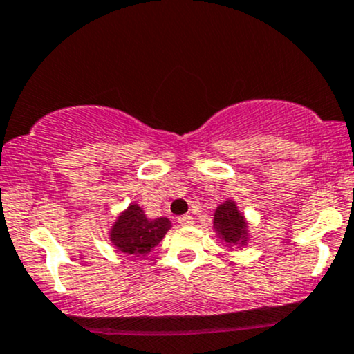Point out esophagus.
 Listing matches in <instances>:
<instances>
[{
  "mask_svg": "<svg viewBox=\"0 0 354 354\" xmlns=\"http://www.w3.org/2000/svg\"><path fill=\"white\" fill-rule=\"evenodd\" d=\"M178 223H180L181 225H193L194 224V218L191 214L180 216V218H178Z\"/></svg>",
  "mask_w": 354,
  "mask_h": 354,
  "instance_id": "34e87169",
  "label": "esophagus"
}]
</instances>
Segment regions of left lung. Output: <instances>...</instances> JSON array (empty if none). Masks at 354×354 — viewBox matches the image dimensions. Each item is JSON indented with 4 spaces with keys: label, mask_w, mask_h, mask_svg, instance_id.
<instances>
[{
    "label": "left lung",
    "mask_w": 354,
    "mask_h": 354,
    "mask_svg": "<svg viewBox=\"0 0 354 354\" xmlns=\"http://www.w3.org/2000/svg\"><path fill=\"white\" fill-rule=\"evenodd\" d=\"M214 227L227 244H239L244 242L245 237V223L241 212L234 206V203L227 201L216 209Z\"/></svg>",
    "instance_id": "8db88e82"
}]
</instances>
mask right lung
Here are the masks:
<instances>
[{
	"label": "right lung",
	"instance_id": "1",
	"mask_svg": "<svg viewBox=\"0 0 354 354\" xmlns=\"http://www.w3.org/2000/svg\"><path fill=\"white\" fill-rule=\"evenodd\" d=\"M171 223L166 218L150 221L143 214L142 207L131 204L113 224L110 237L118 250L140 257L150 252L163 239Z\"/></svg>",
	"mask_w": 354,
	"mask_h": 354
}]
</instances>
